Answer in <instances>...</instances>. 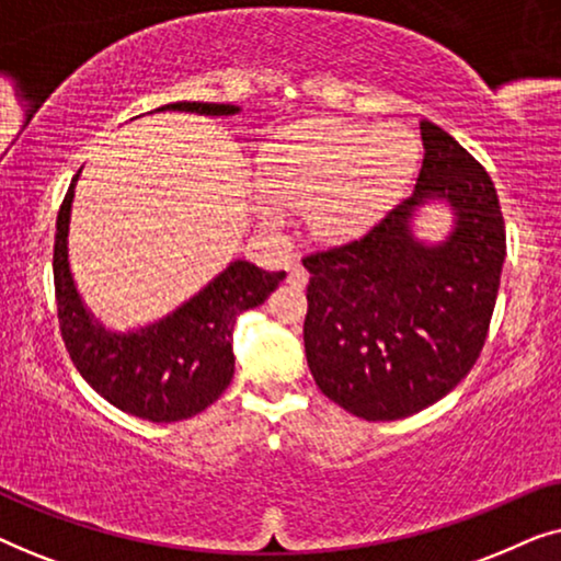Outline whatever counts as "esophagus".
I'll use <instances>...</instances> for the list:
<instances>
[{"mask_svg":"<svg viewBox=\"0 0 561 561\" xmlns=\"http://www.w3.org/2000/svg\"><path fill=\"white\" fill-rule=\"evenodd\" d=\"M288 283H294V286H306V283H309V273L304 271V265L298 263L288 265Z\"/></svg>","mask_w":561,"mask_h":561,"instance_id":"obj_1","label":"esophagus"}]
</instances>
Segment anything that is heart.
Listing matches in <instances>:
<instances>
[{"label":"heart","instance_id":"obj_1","mask_svg":"<svg viewBox=\"0 0 561 561\" xmlns=\"http://www.w3.org/2000/svg\"><path fill=\"white\" fill-rule=\"evenodd\" d=\"M416 163V137L405 129L296 127L260 160L255 211L265 227H278L280 211H306L313 237L347 240L393 202Z\"/></svg>","mask_w":561,"mask_h":561}]
</instances>
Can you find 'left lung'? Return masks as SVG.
I'll list each match as a JSON object with an SVG mask.
<instances>
[{
	"label": "left lung",
	"mask_w": 561,
	"mask_h": 561,
	"mask_svg": "<svg viewBox=\"0 0 561 561\" xmlns=\"http://www.w3.org/2000/svg\"><path fill=\"white\" fill-rule=\"evenodd\" d=\"M416 188L357 240L301 257L304 344L327 398L365 421H396L449 393L485 347L505 260V221L485 168L421 122ZM428 197L456 211L442 245L419 243L410 217Z\"/></svg>",
	"instance_id": "8db88e82"
}]
</instances>
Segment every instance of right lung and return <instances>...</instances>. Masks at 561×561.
I'll return each mask as SVG.
<instances>
[{
	"label": "right lung",
	"mask_w": 561,
	"mask_h": 561,
	"mask_svg": "<svg viewBox=\"0 0 561 561\" xmlns=\"http://www.w3.org/2000/svg\"><path fill=\"white\" fill-rule=\"evenodd\" d=\"M160 110L196 114H234V104L175 102ZM73 175L56 219L53 283H56L60 336L76 370L104 401L133 416L171 424L196 416L225 393L234 375V319L286 278L263 267L234 260L202 294L171 317L133 334H110L94 324L76 294L68 271V217H71Z\"/></svg>",
	"instance_id": "obj_1"
}]
</instances>
